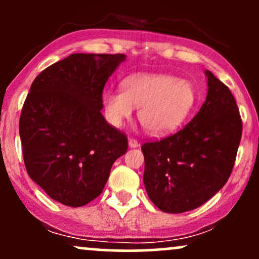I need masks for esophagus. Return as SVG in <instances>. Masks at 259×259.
I'll list each match as a JSON object with an SVG mask.
<instances>
[{"label":"esophagus","instance_id":"1","mask_svg":"<svg viewBox=\"0 0 259 259\" xmlns=\"http://www.w3.org/2000/svg\"><path fill=\"white\" fill-rule=\"evenodd\" d=\"M129 146L130 147H138L139 146V142H138V140L136 139H133V138H130L129 139Z\"/></svg>","mask_w":259,"mask_h":259}]
</instances>
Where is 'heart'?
<instances>
[{
	"label": "heart",
	"mask_w": 259,
	"mask_h": 259,
	"mask_svg": "<svg viewBox=\"0 0 259 259\" xmlns=\"http://www.w3.org/2000/svg\"><path fill=\"white\" fill-rule=\"evenodd\" d=\"M123 90L103 95L106 119L120 126L139 108V120L148 133L173 132L187 119L196 105V91L187 80L165 74H138L123 81Z\"/></svg>",
	"instance_id": "obj_1"
}]
</instances>
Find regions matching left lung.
<instances>
[{"instance_id": "1", "label": "left lung", "mask_w": 259, "mask_h": 259, "mask_svg": "<svg viewBox=\"0 0 259 259\" xmlns=\"http://www.w3.org/2000/svg\"><path fill=\"white\" fill-rule=\"evenodd\" d=\"M207 99L179 132L141 146L150 200L165 213L196 209L213 197L233 171L242 120L233 94L206 70Z\"/></svg>"}]
</instances>
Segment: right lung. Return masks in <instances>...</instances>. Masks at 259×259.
<instances>
[{
	"label": "right lung",
	"instance_id": "add662e5",
	"mask_svg": "<svg viewBox=\"0 0 259 259\" xmlns=\"http://www.w3.org/2000/svg\"><path fill=\"white\" fill-rule=\"evenodd\" d=\"M125 55L73 53L35 78L19 135L29 177L52 200L81 207L103 191L127 138L101 113L102 92Z\"/></svg>",
	"mask_w": 259,
	"mask_h": 259
}]
</instances>
